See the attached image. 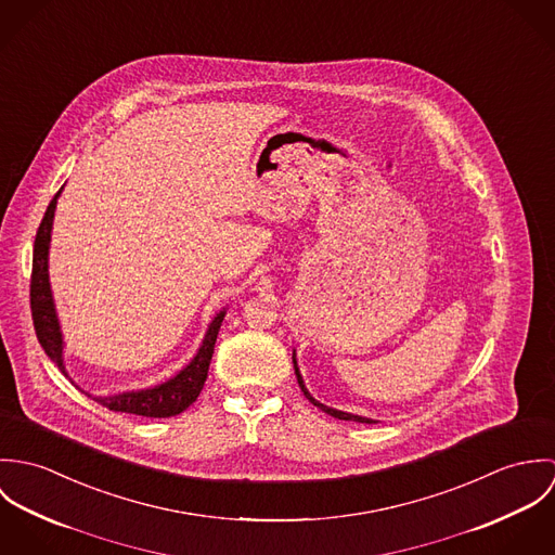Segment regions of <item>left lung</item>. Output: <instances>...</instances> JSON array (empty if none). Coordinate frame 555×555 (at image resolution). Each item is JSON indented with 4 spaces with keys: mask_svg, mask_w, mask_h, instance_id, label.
<instances>
[{
    "mask_svg": "<svg viewBox=\"0 0 555 555\" xmlns=\"http://www.w3.org/2000/svg\"><path fill=\"white\" fill-rule=\"evenodd\" d=\"M295 361V359H293ZM295 374H297V383H299V387H301V391H304V396L308 397L317 408H320L322 412H326V414H331V416H335V418H341V421H357V423H374V421H370V418H363V416H357V414H348V412H341V410H335V408H326L324 403H320L317 401L314 397L308 393V389H306V385H304V378H301V374H299V367H297V361H295Z\"/></svg>",
    "mask_w": 555,
    "mask_h": 555,
    "instance_id": "1",
    "label": "left lung"
}]
</instances>
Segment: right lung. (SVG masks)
Listing matches in <instances>:
<instances>
[{
  "instance_id": "add662e5",
  "label": "right lung",
  "mask_w": 555,
  "mask_h": 555,
  "mask_svg": "<svg viewBox=\"0 0 555 555\" xmlns=\"http://www.w3.org/2000/svg\"><path fill=\"white\" fill-rule=\"evenodd\" d=\"M60 192L49 203V207L44 211V218L38 227L36 241H34L29 304H31V320H34V328H36V337H38L40 346L44 348L49 359L53 363H57L60 370H64L62 333H60V324H57V317H55L51 286H49V273H47L49 271L47 269V256H49L51 227H53V216H55V205H57ZM222 320H224V312L214 318V322L209 324V331L203 339V346H201L198 354L172 380L159 385L156 389H147V391H139V393L95 397V401L102 403L104 408L113 410V412H126V414H137V416H147V418H168V416H175V414L183 412L192 401H196V397L203 391Z\"/></svg>"
}]
</instances>
